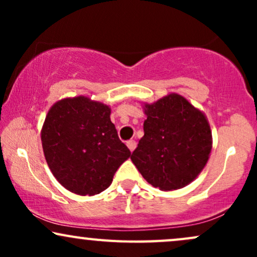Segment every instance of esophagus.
<instances>
[{"instance_id":"obj_1","label":"esophagus","mask_w":257,"mask_h":257,"mask_svg":"<svg viewBox=\"0 0 257 257\" xmlns=\"http://www.w3.org/2000/svg\"><path fill=\"white\" fill-rule=\"evenodd\" d=\"M126 146H128V149L133 152L135 150V147H137V141H135V140H129L128 143H126Z\"/></svg>"}]
</instances>
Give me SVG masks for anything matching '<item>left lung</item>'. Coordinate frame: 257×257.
Wrapping results in <instances>:
<instances>
[{
    "label": "left lung",
    "mask_w": 257,
    "mask_h": 257,
    "mask_svg": "<svg viewBox=\"0 0 257 257\" xmlns=\"http://www.w3.org/2000/svg\"><path fill=\"white\" fill-rule=\"evenodd\" d=\"M144 137L131 159L149 184L162 191L192 182L210 156L213 139L203 112L172 93L145 104Z\"/></svg>",
    "instance_id": "1"
}]
</instances>
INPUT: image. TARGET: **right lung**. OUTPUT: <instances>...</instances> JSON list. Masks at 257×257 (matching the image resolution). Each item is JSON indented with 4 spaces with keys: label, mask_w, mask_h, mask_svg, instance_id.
<instances>
[{
    "label": "right lung",
    "mask_w": 257,
    "mask_h": 257,
    "mask_svg": "<svg viewBox=\"0 0 257 257\" xmlns=\"http://www.w3.org/2000/svg\"><path fill=\"white\" fill-rule=\"evenodd\" d=\"M110 114L107 105L85 96L63 99L48 111L41 132L44 157L66 190L79 196L102 192L131 157Z\"/></svg>",
    "instance_id": "right-lung-1"
}]
</instances>
